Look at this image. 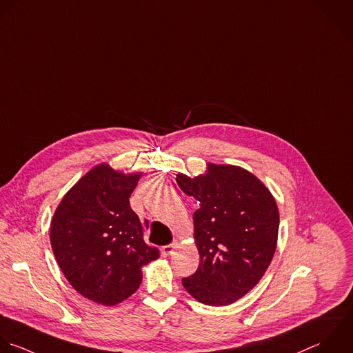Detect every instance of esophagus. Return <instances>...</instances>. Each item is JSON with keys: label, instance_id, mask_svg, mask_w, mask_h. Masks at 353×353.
Here are the masks:
<instances>
[{"label": "esophagus", "instance_id": "esophagus-1", "mask_svg": "<svg viewBox=\"0 0 353 353\" xmlns=\"http://www.w3.org/2000/svg\"><path fill=\"white\" fill-rule=\"evenodd\" d=\"M176 246H177V243H176V242H172V243H169V245L163 246V252H165L166 254H172V253H173V250L176 249Z\"/></svg>", "mask_w": 353, "mask_h": 353}]
</instances>
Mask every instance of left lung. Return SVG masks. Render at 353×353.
<instances>
[{"label":"left lung","instance_id":"obj_1","mask_svg":"<svg viewBox=\"0 0 353 353\" xmlns=\"http://www.w3.org/2000/svg\"><path fill=\"white\" fill-rule=\"evenodd\" d=\"M184 194L199 202L194 213L201 263L183 278L199 303L230 305L263 278L276 249L279 212L265 185L248 170L209 163L203 176L177 174Z\"/></svg>","mask_w":353,"mask_h":353}]
</instances>
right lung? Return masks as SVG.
<instances>
[{"label": "right lung", "mask_w": 353, "mask_h": 353, "mask_svg": "<svg viewBox=\"0 0 353 353\" xmlns=\"http://www.w3.org/2000/svg\"><path fill=\"white\" fill-rule=\"evenodd\" d=\"M139 177L96 166L64 195L50 223V245L61 272L97 304L110 307L132 296L141 283V267L159 257L145 245L129 203Z\"/></svg>", "instance_id": "obj_1"}]
</instances>
